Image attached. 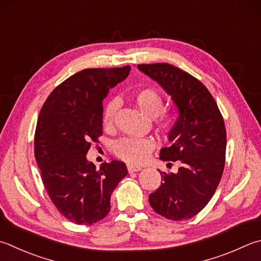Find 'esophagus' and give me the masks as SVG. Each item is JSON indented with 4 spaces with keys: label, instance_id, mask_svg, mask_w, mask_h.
Instances as JSON below:
<instances>
[{
    "label": "esophagus",
    "instance_id": "34e87169",
    "mask_svg": "<svg viewBox=\"0 0 261 261\" xmlns=\"http://www.w3.org/2000/svg\"><path fill=\"white\" fill-rule=\"evenodd\" d=\"M126 168H127V171H129L130 173L140 171V170H141L140 167H137V165H134V164H127Z\"/></svg>",
    "mask_w": 261,
    "mask_h": 261
}]
</instances>
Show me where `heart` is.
Returning <instances> with one entry per match:
<instances>
[{
  "instance_id": "obj_1",
  "label": "heart",
  "mask_w": 261,
  "mask_h": 261,
  "mask_svg": "<svg viewBox=\"0 0 261 261\" xmlns=\"http://www.w3.org/2000/svg\"><path fill=\"white\" fill-rule=\"evenodd\" d=\"M136 105L139 110L149 117H155L156 124L161 130L169 132L172 130L177 122V114L171 111L163 110V97L154 89H143L137 91L134 96ZM120 106L116 99L108 101L102 112V124L111 127L114 123L115 114ZM154 141L141 137H124L116 140L113 145V151L118 159L129 163H143L154 149Z\"/></svg>"
}]
</instances>
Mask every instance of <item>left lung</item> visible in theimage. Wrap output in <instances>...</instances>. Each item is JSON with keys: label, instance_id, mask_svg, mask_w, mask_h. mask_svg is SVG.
Here are the masks:
<instances>
[{"label": "left lung", "instance_id": "8db88e82", "mask_svg": "<svg viewBox=\"0 0 261 261\" xmlns=\"http://www.w3.org/2000/svg\"><path fill=\"white\" fill-rule=\"evenodd\" d=\"M162 87L177 106L179 116L160 151L163 161H178L176 173L161 172L162 184L149 194V204L167 219L196 216L215 194L224 172L226 127L217 102L205 85L170 64L138 65Z\"/></svg>", "mask_w": 261, "mask_h": 261}]
</instances>
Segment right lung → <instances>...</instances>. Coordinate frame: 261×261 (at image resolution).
Segmentation results:
<instances>
[{"label": "right lung", "instance_id": "add662e5", "mask_svg": "<svg viewBox=\"0 0 261 261\" xmlns=\"http://www.w3.org/2000/svg\"><path fill=\"white\" fill-rule=\"evenodd\" d=\"M130 66L88 68L59 84L43 103L35 130V159L52 203L66 219L91 225L111 210V195L127 174L113 160L99 170L87 160L102 135V100Z\"/></svg>", "mask_w": 261, "mask_h": 261}]
</instances>
